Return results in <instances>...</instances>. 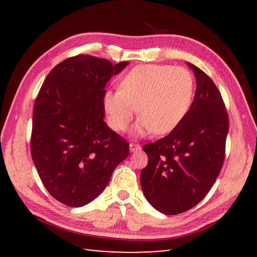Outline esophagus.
Listing matches in <instances>:
<instances>
[{"label": "esophagus", "instance_id": "1", "mask_svg": "<svg viewBox=\"0 0 257 257\" xmlns=\"http://www.w3.org/2000/svg\"><path fill=\"white\" fill-rule=\"evenodd\" d=\"M129 147H130V151H132V152H135V151H138V150H140V149H141V147H140V145H138V144H136V143H130Z\"/></svg>", "mask_w": 257, "mask_h": 257}]
</instances>
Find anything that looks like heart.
Masks as SVG:
<instances>
[{"mask_svg":"<svg viewBox=\"0 0 257 257\" xmlns=\"http://www.w3.org/2000/svg\"><path fill=\"white\" fill-rule=\"evenodd\" d=\"M121 89L107 90L103 108L110 127L124 132L136 112L140 114L135 136L155 132L165 135L182 121L193 99L194 80L189 70L170 65H140L120 83Z\"/></svg>","mask_w":257,"mask_h":257,"instance_id":"obj_1","label":"heart"}]
</instances>
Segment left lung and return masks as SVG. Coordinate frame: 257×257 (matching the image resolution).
Wrapping results in <instances>:
<instances>
[{
  "label": "left lung",
  "mask_w": 257,
  "mask_h": 257,
  "mask_svg": "<svg viewBox=\"0 0 257 257\" xmlns=\"http://www.w3.org/2000/svg\"><path fill=\"white\" fill-rule=\"evenodd\" d=\"M196 78L189 111L165 138L143 147L148 165L140 184L149 203L166 215L190 210L209 193L223 166L228 117L219 89L188 63Z\"/></svg>",
  "instance_id": "obj_1"
}]
</instances>
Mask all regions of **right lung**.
Listing matches in <instances>:
<instances>
[{
    "label": "right lung",
    "instance_id": "right-lung-1",
    "mask_svg": "<svg viewBox=\"0 0 257 257\" xmlns=\"http://www.w3.org/2000/svg\"><path fill=\"white\" fill-rule=\"evenodd\" d=\"M128 62L77 55L54 67L33 111L31 154L43 184L54 199L84 206L99 195L129 144L103 121L105 86Z\"/></svg>",
    "mask_w": 257,
    "mask_h": 257
}]
</instances>
